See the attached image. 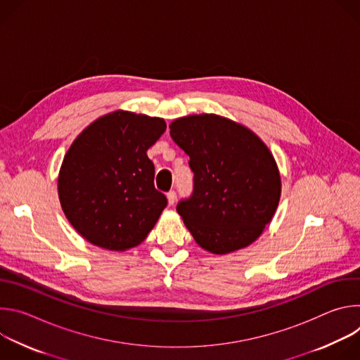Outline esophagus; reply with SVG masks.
Listing matches in <instances>:
<instances>
[{"label": "esophagus", "instance_id": "1", "mask_svg": "<svg viewBox=\"0 0 360 360\" xmlns=\"http://www.w3.org/2000/svg\"><path fill=\"white\" fill-rule=\"evenodd\" d=\"M167 198H168V203H169V205H174L175 200H176V192H175V191H169V192L167 193Z\"/></svg>", "mask_w": 360, "mask_h": 360}]
</instances>
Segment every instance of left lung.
I'll return each mask as SVG.
<instances>
[{
	"label": "left lung",
	"instance_id": "8db88e82",
	"mask_svg": "<svg viewBox=\"0 0 360 360\" xmlns=\"http://www.w3.org/2000/svg\"><path fill=\"white\" fill-rule=\"evenodd\" d=\"M169 128L193 172L192 195L176 211L196 243L224 255L255 242L281 198V175L268 146L246 127L215 114L178 118Z\"/></svg>",
	"mask_w": 360,
	"mask_h": 360
}]
</instances>
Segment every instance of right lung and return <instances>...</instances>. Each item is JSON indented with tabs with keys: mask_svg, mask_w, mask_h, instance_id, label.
Here are the masks:
<instances>
[{
	"mask_svg": "<svg viewBox=\"0 0 360 360\" xmlns=\"http://www.w3.org/2000/svg\"><path fill=\"white\" fill-rule=\"evenodd\" d=\"M162 118L115 111L94 121L65 153L58 195L74 229L92 245H139L167 207L146 150L165 132Z\"/></svg>",
	"mask_w": 360,
	"mask_h": 360,
	"instance_id": "obj_1",
	"label": "right lung"
}]
</instances>
